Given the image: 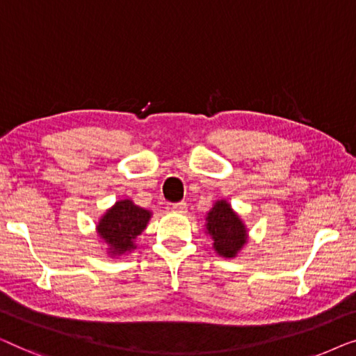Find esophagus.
<instances>
[{
    "label": "esophagus",
    "mask_w": 356,
    "mask_h": 356,
    "mask_svg": "<svg viewBox=\"0 0 356 356\" xmlns=\"http://www.w3.org/2000/svg\"><path fill=\"white\" fill-rule=\"evenodd\" d=\"M171 211H174V213H185V211H187V203L180 202V203L172 204Z\"/></svg>",
    "instance_id": "1"
}]
</instances>
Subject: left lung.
<instances>
[{"mask_svg": "<svg viewBox=\"0 0 356 356\" xmlns=\"http://www.w3.org/2000/svg\"><path fill=\"white\" fill-rule=\"evenodd\" d=\"M207 234L219 257L235 258L247 243V227L226 200H218L207 214Z\"/></svg>", "mask_w": 356, "mask_h": 356, "instance_id": "1", "label": "left lung"}]
</instances>
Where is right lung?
<instances>
[{"label": "right lung", "mask_w": 356, "mask_h": 356, "mask_svg": "<svg viewBox=\"0 0 356 356\" xmlns=\"http://www.w3.org/2000/svg\"><path fill=\"white\" fill-rule=\"evenodd\" d=\"M152 211L135 204L132 200H119L98 221L97 232L108 245L111 257H121L137 248L135 240L147 229Z\"/></svg>", "instance_id": "obj_1"}]
</instances>
